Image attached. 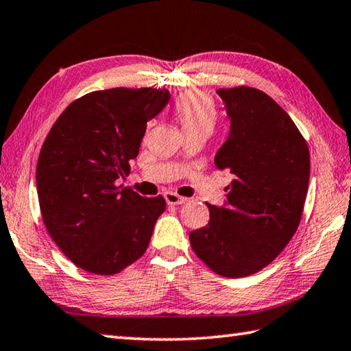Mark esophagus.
<instances>
[{
  "mask_svg": "<svg viewBox=\"0 0 351 351\" xmlns=\"http://www.w3.org/2000/svg\"><path fill=\"white\" fill-rule=\"evenodd\" d=\"M165 199H167V203H168V204H171V206L184 204L186 202H188V198L177 195L176 192H167V194H165Z\"/></svg>",
  "mask_w": 351,
  "mask_h": 351,
  "instance_id": "34e87169",
  "label": "esophagus"
}]
</instances>
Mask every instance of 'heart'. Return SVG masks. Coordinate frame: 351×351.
Here are the masks:
<instances>
[{
    "mask_svg": "<svg viewBox=\"0 0 351 351\" xmlns=\"http://www.w3.org/2000/svg\"><path fill=\"white\" fill-rule=\"evenodd\" d=\"M176 118L184 134L204 133L209 136L217 124V109L212 98L199 90L184 92L176 99Z\"/></svg>",
    "mask_w": 351,
    "mask_h": 351,
    "instance_id": "heart-1",
    "label": "heart"
}]
</instances>
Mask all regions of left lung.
<instances>
[{
  "label": "left lung",
  "instance_id": "8db88e82",
  "mask_svg": "<svg viewBox=\"0 0 351 351\" xmlns=\"http://www.w3.org/2000/svg\"><path fill=\"white\" fill-rule=\"evenodd\" d=\"M230 132L215 165L233 176L224 206L189 233L213 273L239 278L273 262L297 232L309 186V148L291 117L259 89H218Z\"/></svg>",
  "mask_w": 351,
  "mask_h": 351
}]
</instances>
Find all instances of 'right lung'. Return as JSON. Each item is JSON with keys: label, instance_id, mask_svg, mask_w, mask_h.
I'll use <instances>...</instances> for the list:
<instances>
[{"label": "right lung", "instance_id": "right-lung-1", "mask_svg": "<svg viewBox=\"0 0 351 351\" xmlns=\"http://www.w3.org/2000/svg\"><path fill=\"white\" fill-rule=\"evenodd\" d=\"M167 89L95 90L71 103L49 130L36 167L39 206L53 241L78 268L112 276L147 252L162 195L118 186L139 153L147 121Z\"/></svg>", "mask_w": 351, "mask_h": 351}]
</instances>
